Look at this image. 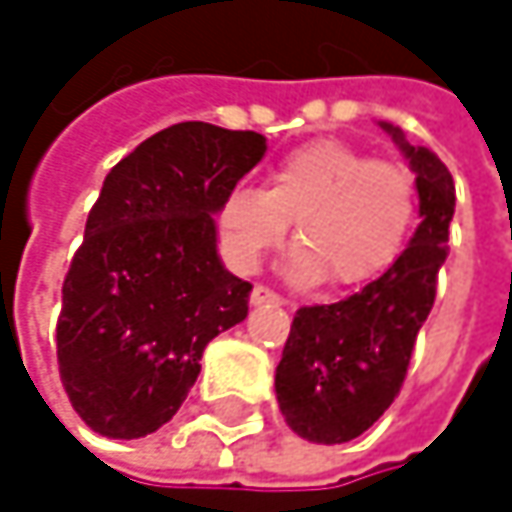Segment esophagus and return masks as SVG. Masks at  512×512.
Wrapping results in <instances>:
<instances>
[{
    "mask_svg": "<svg viewBox=\"0 0 512 512\" xmlns=\"http://www.w3.org/2000/svg\"><path fill=\"white\" fill-rule=\"evenodd\" d=\"M252 305H287L275 290H269V287H263V284H255V290H252Z\"/></svg>",
    "mask_w": 512,
    "mask_h": 512,
    "instance_id": "obj_1",
    "label": "esophagus"
}]
</instances>
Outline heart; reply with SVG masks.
<instances>
[{"label":"heart","mask_w":512,"mask_h":512,"mask_svg":"<svg viewBox=\"0 0 512 512\" xmlns=\"http://www.w3.org/2000/svg\"><path fill=\"white\" fill-rule=\"evenodd\" d=\"M293 225L299 249L290 275L302 284L332 278L358 287L385 275L418 225V180L394 159H373L356 145L314 139L284 154L266 189L234 186L216 210L228 260L252 272Z\"/></svg>","instance_id":"b5f03b06"}]
</instances>
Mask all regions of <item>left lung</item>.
I'll use <instances>...</instances> for the list:
<instances>
[{
	"label": "left lung",
	"instance_id": "obj_1",
	"mask_svg": "<svg viewBox=\"0 0 512 512\" xmlns=\"http://www.w3.org/2000/svg\"><path fill=\"white\" fill-rule=\"evenodd\" d=\"M382 130L415 171L421 225L385 275L341 302L305 305L293 317L275 367V397L287 427L317 445L356 439L394 403L448 257L457 204L448 165L430 148L409 145L400 127Z\"/></svg>",
	"mask_w": 512,
	"mask_h": 512
}]
</instances>
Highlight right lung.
<instances>
[{
    "label": "right lung",
    "instance_id": "obj_1",
    "mask_svg": "<svg viewBox=\"0 0 512 512\" xmlns=\"http://www.w3.org/2000/svg\"><path fill=\"white\" fill-rule=\"evenodd\" d=\"M263 154L260 133L183 121L106 174L55 329L61 385L94 433L159 430L195 385L204 347L246 320L252 284L222 266L213 216Z\"/></svg>",
    "mask_w": 512,
    "mask_h": 512
}]
</instances>
